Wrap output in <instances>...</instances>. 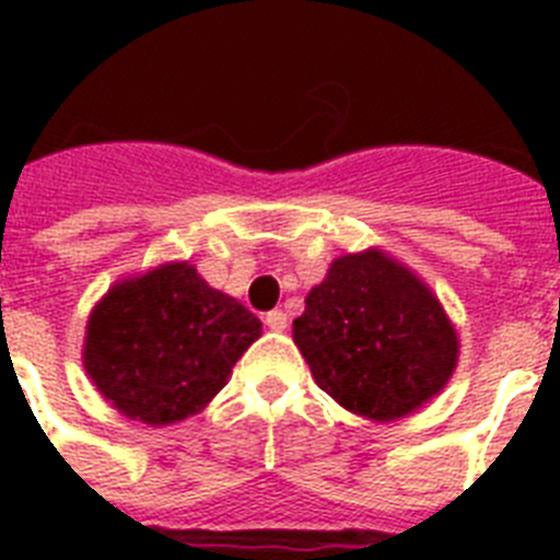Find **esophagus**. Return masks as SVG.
<instances>
[{"mask_svg":"<svg viewBox=\"0 0 560 560\" xmlns=\"http://www.w3.org/2000/svg\"><path fill=\"white\" fill-rule=\"evenodd\" d=\"M266 325H269L271 330H277V334H280V330L289 328V316H285L283 311H269V314H266Z\"/></svg>","mask_w":560,"mask_h":560,"instance_id":"1","label":"esophagus"}]
</instances>
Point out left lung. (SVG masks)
I'll return each instance as SVG.
<instances>
[{
  "label": "left lung",
  "mask_w": 560,
  "mask_h": 560,
  "mask_svg": "<svg viewBox=\"0 0 560 560\" xmlns=\"http://www.w3.org/2000/svg\"><path fill=\"white\" fill-rule=\"evenodd\" d=\"M294 341L316 384L373 420L418 409L457 364V334L432 291L375 249L334 260L305 296Z\"/></svg>",
  "instance_id": "left-lung-1"
}]
</instances>
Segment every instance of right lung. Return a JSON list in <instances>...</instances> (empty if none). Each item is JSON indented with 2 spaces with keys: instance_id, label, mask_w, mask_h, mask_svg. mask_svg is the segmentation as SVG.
Segmentation results:
<instances>
[{
  "instance_id": "1",
  "label": "right lung",
  "mask_w": 560,
  "mask_h": 560,
  "mask_svg": "<svg viewBox=\"0 0 560 560\" xmlns=\"http://www.w3.org/2000/svg\"><path fill=\"white\" fill-rule=\"evenodd\" d=\"M260 336V319L187 264L114 285L86 328L83 364L101 395L151 427L199 412Z\"/></svg>"
}]
</instances>
